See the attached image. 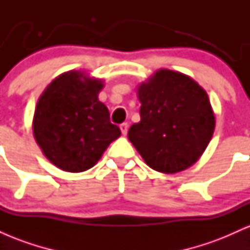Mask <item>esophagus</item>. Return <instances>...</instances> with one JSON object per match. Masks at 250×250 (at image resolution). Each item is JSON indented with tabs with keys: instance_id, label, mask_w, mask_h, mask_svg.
Returning a JSON list of instances; mask_svg holds the SVG:
<instances>
[{
	"instance_id": "obj_1",
	"label": "esophagus",
	"mask_w": 250,
	"mask_h": 250,
	"mask_svg": "<svg viewBox=\"0 0 250 250\" xmlns=\"http://www.w3.org/2000/svg\"><path fill=\"white\" fill-rule=\"evenodd\" d=\"M120 129H121L122 131V135H127L128 133V123H122L121 125H120Z\"/></svg>"
}]
</instances>
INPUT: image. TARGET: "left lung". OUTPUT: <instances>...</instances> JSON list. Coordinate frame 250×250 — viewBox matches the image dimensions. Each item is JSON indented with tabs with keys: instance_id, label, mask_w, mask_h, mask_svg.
Wrapping results in <instances>:
<instances>
[{
	"instance_id": "8db88e82",
	"label": "left lung",
	"mask_w": 250,
	"mask_h": 250,
	"mask_svg": "<svg viewBox=\"0 0 250 250\" xmlns=\"http://www.w3.org/2000/svg\"><path fill=\"white\" fill-rule=\"evenodd\" d=\"M141 121L128 131L145 162L174 174L193 166L213 137L215 116L206 90L179 71L160 69L137 88Z\"/></svg>"
}]
</instances>
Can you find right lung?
<instances>
[{
  "label": "right lung",
  "instance_id": "1",
  "mask_svg": "<svg viewBox=\"0 0 250 250\" xmlns=\"http://www.w3.org/2000/svg\"><path fill=\"white\" fill-rule=\"evenodd\" d=\"M102 80L70 70L57 76L37 101L33 133L49 161L69 173L96 165L121 130L99 101Z\"/></svg>",
  "mask_w": 250,
  "mask_h": 250
}]
</instances>
